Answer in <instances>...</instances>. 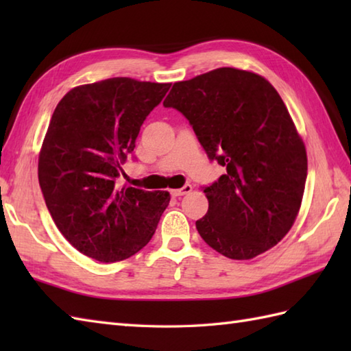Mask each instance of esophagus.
I'll return each instance as SVG.
<instances>
[{
  "label": "esophagus",
  "instance_id": "obj_1",
  "mask_svg": "<svg viewBox=\"0 0 351 351\" xmlns=\"http://www.w3.org/2000/svg\"><path fill=\"white\" fill-rule=\"evenodd\" d=\"M191 190H193V187L190 184H185L182 189H175V190H171L170 193L173 196H184V195H189V193H191Z\"/></svg>",
  "mask_w": 351,
  "mask_h": 351
}]
</instances>
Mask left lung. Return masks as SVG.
<instances>
[{
  "label": "left lung",
  "mask_w": 351,
  "mask_h": 351,
  "mask_svg": "<svg viewBox=\"0 0 351 351\" xmlns=\"http://www.w3.org/2000/svg\"><path fill=\"white\" fill-rule=\"evenodd\" d=\"M162 106L181 111L208 158L226 167L204 187V241L230 259L278 244L299 214L308 158L276 88L258 73L219 68L175 83Z\"/></svg>",
  "instance_id": "obj_1"
}]
</instances>
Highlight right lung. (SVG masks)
<instances>
[{"label": "right lung", "instance_id": "add662e5", "mask_svg": "<svg viewBox=\"0 0 351 351\" xmlns=\"http://www.w3.org/2000/svg\"><path fill=\"white\" fill-rule=\"evenodd\" d=\"M169 88L108 78L72 88L54 110L39 155V184L56 226L88 258L132 256L151 241L170 202L169 191L117 182L140 126Z\"/></svg>", "mask_w": 351, "mask_h": 351}]
</instances>
